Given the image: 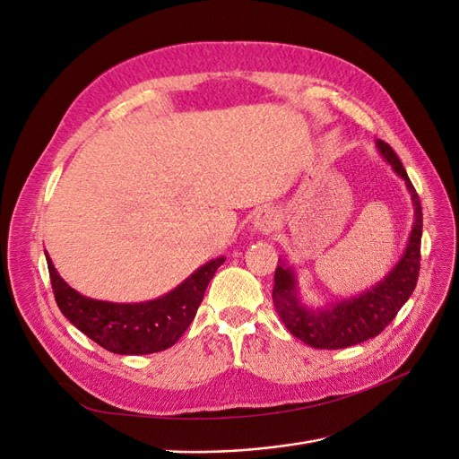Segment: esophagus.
Wrapping results in <instances>:
<instances>
[{
	"instance_id": "34e87169",
	"label": "esophagus",
	"mask_w": 459,
	"mask_h": 459,
	"mask_svg": "<svg viewBox=\"0 0 459 459\" xmlns=\"http://www.w3.org/2000/svg\"><path fill=\"white\" fill-rule=\"evenodd\" d=\"M275 214L273 211H270V208H264V211L256 212L255 220H253V230L256 233H270L273 228H275Z\"/></svg>"
}]
</instances>
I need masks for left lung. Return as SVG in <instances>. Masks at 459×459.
<instances>
[{
	"label": "left lung",
	"instance_id": "1",
	"mask_svg": "<svg viewBox=\"0 0 459 459\" xmlns=\"http://www.w3.org/2000/svg\"><path fill=\"white\" fill-rule=\"evenodd\" d=\"M375 147L393 166V170L404 179L413 203V226L408 245L394 268L364 293L335 300L325 307H312L300 299L297 273L283 260H280L281 264L275 268L272 293L275 312L297 339L314 349L337 351L377 337L404 307L418 283L423 233L421 203L391 145L377 140Z\"/></svg>",
	"mask_w": 459,
	"mask_h": 459
}]
</instances>
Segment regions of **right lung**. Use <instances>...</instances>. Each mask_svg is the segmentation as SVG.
<instances>
[{"label": "right lung", "instance_id": "1", "mask_svg": "<svg viewBox=\"0 0 459 459\" xmlns=\"http://www.w3.org/2000/svg\"><path fill=\"white\" fill-rule=\"evenodd\" d=\"M46 258L55 300L68 322L105 351L128 356L160 352L176 344L195 317L208 283L226 260L218 256L203 264L159 299L120 304L80 295L57 273L48 253Z\"/></svg>", "mask_w": 459, "mask_h": 459}]
</instances>
